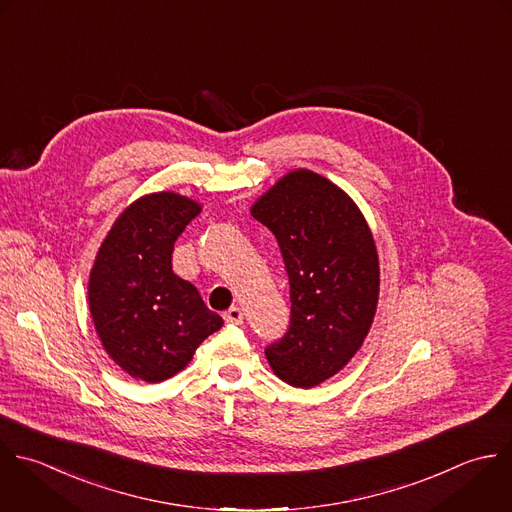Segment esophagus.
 <instances>
[{
	"mask_svg": "<svg viewBox=\"0 0 512 512\" xmlns=\"http://www.w3.org/2000/svg\"><path fill=\"white\" fill-rule=\"evenodd\" d=\"M225 321L231 325H241L243 323V311L239 307H231L229 311H225Z\"/></svg>",
	"mask_w": 512,
	"mask_h": 512,
	"instance_id": "1",
	"label": "esophagus"
}]
</instances>
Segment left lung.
<instances>
[{"label":"left lung","instance_id":"obj_1","mask_svg":"<svg viewBox=\"0 0 512 512\" xmlns=\"http://www.w3.org/2000/svg\"><path fill=\"white\" fill-rule=\"evenodd\" d=\"M251 215L277 239L291 287V325L265 355L287 385L335 377L363 347L379 303L381 269L369 223L327 177L293 169Z\"/></svg>","mask_w":512,"mask_h":512}]
</instances>
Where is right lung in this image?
Returning a JSON list of instances; mask_svg holds the SVG:
<instances>
[{
    "label": "right lung",
    "instance_id": "add662e5",
    "mask_svg": "<svg viewBox=\"0 0 512 512\" xmlns=\"http://www.w3.org/2000/svg\"><path fill=\"white\" fill-rule=\"evenodd\" d=\"M201 205L157 191L127 205L97 249L87 299L95 333L133 379L161 383L183 371L223 319L171 269L177 237Z\"/></svg>",
    "mask_w": 512,
    "mask_h": 512
}]
</instances>
